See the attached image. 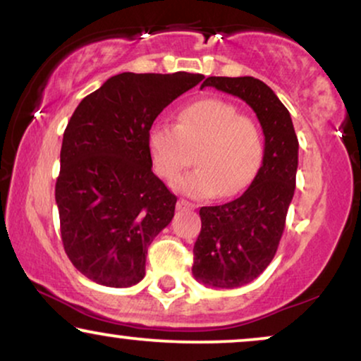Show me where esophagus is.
I'll return each mask as SVG.
<instances>
[{
  "mask_svg": "<svg viewBox=\"0 0 361 361\" xmlns=\"http://www.w3.org/2000/svg\"><path fill=\"white\" fill-rule=\"evenodd\" d=\"M194 204H190V202H187V200H184V199H180L179 202H177V210H180V212H184V210H192L194 209Z\"/></svg>",
  "mask_w": 361,
  "mask_h": 361,
  "instance_id": "obj_1",
  "label": "esophagus"
}]
</instances>
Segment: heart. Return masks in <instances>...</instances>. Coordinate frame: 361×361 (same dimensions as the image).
<instances>
[{
  "mask_svg": "<svg viewBox=\"0 0 361 361\" xmlns=\"http://www.w3.org/2000/svg\"><path fill=\"white\" fill-rule=\"evenodd\" d=\"M195 150L197 169L180 177L176 189L195 199L231 197L255 179L264 157V136L235 103L221 98L190 103L180 110L177 126L156 123L147 133L152 167L167 182L190 164Z\"/></svg>",
  "mask_w": 361,
  "mask_h": 361,
  "instance_id": "obj_1",
  "label": "heart"
}]
</instances>
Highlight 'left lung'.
I'll use <instances>...</instances> for the list:
<instances>
[{
  "label": "left lung",
  "mask_w": 361,
  "mask_h": 361,
  "mask_svg": "<svg viewBox=\"0 0 361 361\" xmlns=\"http://www.w3.org/2000/svg\"><path fill=\"white\" fill-rule=\"evenodd\" d=\"M202 87L241 98L253 108L264 135L258 174L238 199L202 207L192 273L199 283L233 289L258 278L273 261L293 200L299 141L276 93L255 77H209Z\"/></svg>",
  "instance_id": "8db88e82"
}]
</instances>
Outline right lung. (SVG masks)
Segmentation results:
<instances>
[{"mask_svg": "<svg viewBox=\"0 0 361 361\" xmlns=\"http://www.w3.org/2000/svg\"><path fill=\"white\" fill-rule=\"evenodd\" d=\"M200 73L123 72L78 103L63 131L56 202L63 250L102 286L145 278L147 246L171 224L177 197L152 172L147 133Z\"/></svg>", "mask_w": 361, "mask_h": 361, "instance_id": "right-lung-1", "label": "right lung"}]
</instances>
